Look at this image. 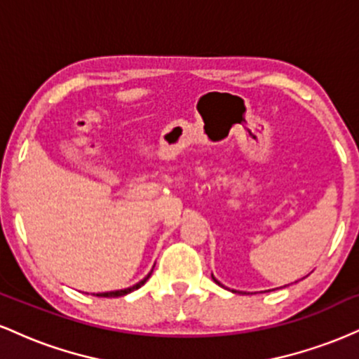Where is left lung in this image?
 Instances as JSON below:
<instances>
[{
  "instance_id": "left-lung-1",
  "label": "left lung",
  "mask_w": 359,
  "mask_h": 359,
  "mask_svg": "<svg viewBox=\"0 0 359 359\" xmlns=\"http://www.w3.org/2000/svg\"><path fill=\"white\" fill-rule=\"evenodd\" d=\"M212 280H214V282H216V283H219V282H217V280H216V278H214V277H212ZM219 285H221V283H219Z\"/></svg>"
}]
</instances>
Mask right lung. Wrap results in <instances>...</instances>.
Wrapping results in <instances>:
<instances>
[{
	"label": "right lung",
	"instance_id": "1",
	"mask_svg": "<svg viewBox=\"0 0 359 359\" xmlns=\"http://www.w3.org/2000/svg\"><path fill=\"white\" fill-rule=\"evenodd\" d=\"M150 275H151V271H150V273L147 275L145 278H143V280H140V282L137 283V285H133V287H128V288H123V290H114V292H102V294H96V297H123V295L130 294V292L137 290V288L142 287L143 283H145L147 280L150 278Z\"/></svg>",
	"mask_w": 359,
	"mask_h": 359
}]
</instances>
